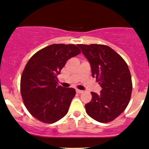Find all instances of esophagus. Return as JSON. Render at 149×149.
Wrapping results in <instances>:
<instances>
[{"instance_id": "34e87169", "label": "esophagus", "mask_w": 149, "mask_h": 149, "mask_svg": "<svg viewBox=\"0 0 149 149\" xmlns=\"http://www.w3.org/2000/svg\"><path fill=\"white\" fill-rule=\"evenodd\" d=\"M76 92H77V93H81L83 92V91H82V90H80V89H76Z\"/></svg>"}]
</instances>
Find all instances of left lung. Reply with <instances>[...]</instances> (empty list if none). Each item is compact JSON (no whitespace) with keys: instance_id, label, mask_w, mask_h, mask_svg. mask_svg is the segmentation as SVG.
<instances>
[{"instance_id":"left-lung-1","label":"left lung","mask_w":149,"mask_h":149,"mask_svg":"<svg viewBox=\"0 0 149 149\" xmlns=\"http://www.w3.org/2000/svg\"><path fill=\"white\" fill-rule=\"evenodd\" d=\"M89 61L93 78L102 87L100 93L91 92L85 104L87 113L95 121L108 123L125 111L130 102L132 83L127 64L109 46L77 45Z\"/></svg>"}]
</instances>
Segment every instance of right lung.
Listing matches in <instances>:
<instances>
[{"mask_svg":"<svg viewBox=\"0 0 149 149\" xmlns=\"http://www.w3.org/2000/svg\"><path fill=\"white\" fill-rule=\"evenodd\" d=\"M80 53L74 45H51L26 64L20 81L21 94L26 109L36 119L53 123L68 113L76 91L59 86L57 76L67 61Z\"/></svg>","mask_w":149,"mask_h":149,"instance_id":"add662e5","label":"right lung"}]
</instances>
